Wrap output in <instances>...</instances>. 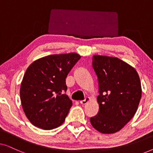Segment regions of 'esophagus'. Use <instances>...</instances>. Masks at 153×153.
Returning <instances> with one entry per match:
<instances>
[{"mask_svg": "<svg viewBox=\"0 0 153 153\" xmlns=\"http://www.w3.org/2000/svg\"><path fill=\"white\" fill-rule=\"evenodd\" d=\"M90 101V98L89 97H85L83 100H81L80 101V104H85L86 103H88Z\"/></svg>", "mask_w": 153, "mask_h": 153, "instance_id": "esophagus-1", "label": "esophagus"}]
</instances>
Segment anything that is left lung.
<instances>
[{"label": "left lung", "instance_id": "obj_1", "mask_svg": "<svg viewBox=\"0 0 153 153\" xmlns=\"http://www.w3.org/2000/svg\"><path fill=\"white\" fill-rule=\"evenodd\" d=\"M92 65L99 84L100 109L91 123L101 133H116L137 111L142 93L139 74L118 58L95 55Z\"/></svg>", "mask_w": 153, "mask_h": 153}]
</instances>
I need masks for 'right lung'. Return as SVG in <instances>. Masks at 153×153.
<instances>
[{
  "mask_svg": "<svg viewBox=\"0 0 153 153\" xmlns=\"http://www.w3.org/2000/svg\"><path fill=\"white\" fill-rule=\"evenodd\" d=\"M81 56L76 53L50 55L35 60L27 68L20 98L27 118L45 130L64 123L72 102L65 95L68 73Z\"/></svg>",
  "mask_w": 153,
  "mask_h": 153,
  "instance_id": "1",
  "label": "right lung"
}]
</instances>
